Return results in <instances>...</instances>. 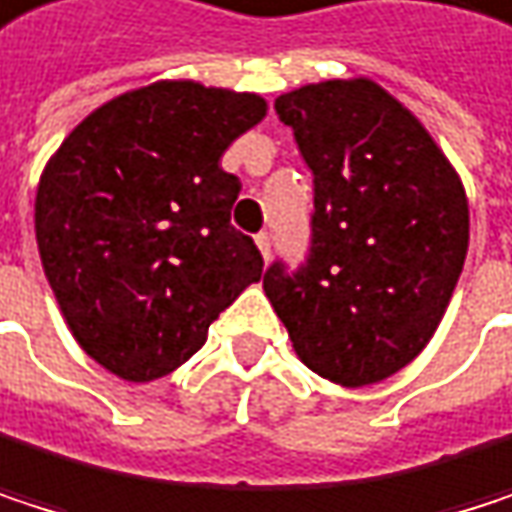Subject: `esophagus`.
Returning a JSON list of instances; mask_svg holds the SVG:
<instances>
[{"instance_id": "esophagus-1", "label": "esophagus", "mask_w": 512, "mask_h": 512, "mask_svg": "<svg viewBox=\"0 0 512 512\" xmlns=\"http://www.w3.org/2000/svg\"><path fill=\"white\" fill-rule=\"evenodd\" d=\"M256 244H259L262 256L271 259V244H274V241H271V232H259V235H256Z\"/></svg>"}]
</instances>
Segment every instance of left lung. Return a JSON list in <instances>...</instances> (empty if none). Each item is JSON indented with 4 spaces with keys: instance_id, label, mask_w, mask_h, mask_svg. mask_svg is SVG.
I'll list each match as a JSON object with an SVG mask.
<instances>
[{
    "instance_id": "8db88e82",
    "label": "left lung",
    "mask_w": 512,
    "mask_h": 512,
    "mask_svg": "<svg viewBox=\"0 0 512 512\" xmlns=\"http://www.w3.org/2000/svg\"><path fill=\"white\" fill-rule=\"evenodd\" d=\"M313 172L310 256L265 271L298 358L343 387L376 384L432 340L468 253L465 187L426 128L373 80L274 101Z\"/></svg>"
}]
</instances>
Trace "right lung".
Returning a JSON list of instances; mask_svg holds the SVG:
<instances>
[{
    "mask_svg": "<svg viewBox=\"0 0 512 512\" xmlns=\"http://www.w3.org/2000/svg\"><path fill=\"white\" fill-rule=\"evenodd\" d=\"M265 110L259 95L160 80L98 107L44 166V274L74 340L119 379L181 367L262 280L259 247L229 220L241 181L220 157Z\"/></svg>",
    "mask_w": 512,
    "mask_h": 512,
    "instance_id": "add662e5",
    "label": "right lung"
}]
</instances>
